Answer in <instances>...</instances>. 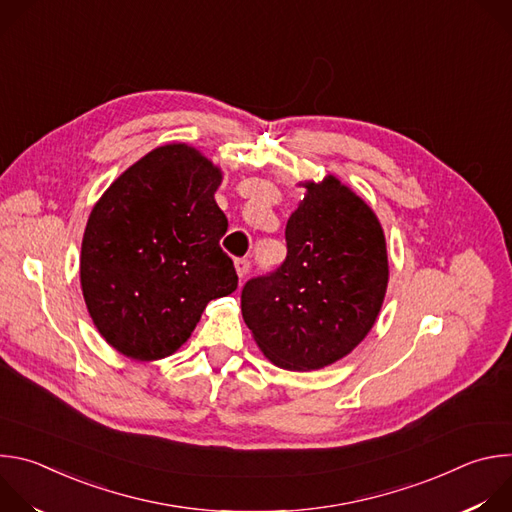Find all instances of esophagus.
<instances>
[{
	"label": "esophagus",
	"mask_w": 512,
	"mask_h": 512,
	"mask_svg": "<svg viewBox=\"0 0 512 512\" xmlns=\"http://www.w3.org/2000/svg\"><path fill=\"white\" fill-rule=\"evenodd\" d=\"M235 269H237V275L243 279L251 269V261L247 257H239V259H235Z\"/></svg>",
	"instance_id": "esophagus-1"
}]
</instances>
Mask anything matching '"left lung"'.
Wrapping results in <instances>:
<instances>
[{
  "label": "left lung",
  "mask_w": 512,
  "mask_h": 512,
  "mask_svg": "<svg viewBox=\"0 0 512 512\" xmlns=\"http://www.w3.org/2000/svg\"><path fill=\"white\" fill-rule=\"evenodd\" d=\"M285 225L287 257L241 291L243 320L281 369L316 371L352 352L381 312L389 261L379 218L338 178L306 182Z\"/></svg>",
  "instance_id": "1"
}]
</instances>
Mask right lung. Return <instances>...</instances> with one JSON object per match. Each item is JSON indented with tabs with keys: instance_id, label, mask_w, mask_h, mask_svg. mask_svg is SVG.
Wrapping results in <instances>:
<instances>
[{
	"instance_id": "add662e5",
	"label": "right lung",
	"mask_w": 512,
	"mask_h": 512,
	"mask_svg": "<svg viewBox=\"0 0 512 512\" xmlns=\"http://www.w3.org/2000/svg\"><path fill=\"white\" fill-rule=\"evenodd\" d=\"M223 172L186 143L127 168L91 210L81 285L101 336L135 360L176 352L210 300L239 277L221 249L229 221L214 200Z\"/></svg>"
}]
</instances>
